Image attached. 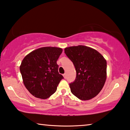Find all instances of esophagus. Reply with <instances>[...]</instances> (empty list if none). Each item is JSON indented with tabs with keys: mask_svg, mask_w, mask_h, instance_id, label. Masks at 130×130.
I'll return each instance as SVG.
<instances>
[{
	"mask_svg": "<svg viewBox=\"0 0 130 130\" xmlns=\"http://www.w3.org/2000/svg\"><path fill=\"white\" fill-rule=\"evenodd\" d=\"M63 77H64V78H66V73H64V74H63Z\"/></svg>",
	"mask_w": 130,
	"mask_h": 130,
	"instance_id": "obj_1",
	"label": "esophagus"
}]
</instances>
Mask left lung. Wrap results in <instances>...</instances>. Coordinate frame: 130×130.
Wrapping results in <instances>:
<instances>
[{"label":"left lung","mask_w":130,"mask_h":130,"mask_svg":"<svg viewBox=\"0 0 130 130\" xmlns=\"http://www.w3.org/2000/svg\"><path fill=\"white\" fill-rule=\"evenodd\" d=\"M76 70V78L70 84L71 92L78 98L87 101L101 92L106 79V60L95 49L83 45L64 49Z\"/></svg>","instance_id":"1"}]
</instances>
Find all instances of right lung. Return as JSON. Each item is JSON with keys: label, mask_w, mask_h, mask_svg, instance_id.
Segmentation results:
<instances>
[{"label": "right lung", "mask_w": 130, "mask_h": 130, "mask_svg": "<svg viewBox=\"0 0 130 130\" xmlns=\"http://www.w3.org/2000/svg\"><path fill=\"white\" fill-rule=\"evenodd\" d=\"M61 48L43 47L31 52L24 58L20 66L23 83L35 97L47 99L57 90L63 75L58 72L57 60Z\"/></svg>", "instance_id": "right-lung-1"}]
</instances>
